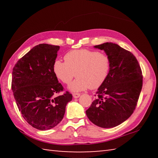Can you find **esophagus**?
<instances>
[{
	"mask_svg": "<svg viewBox=\"0 0 158 158\" xmlns=\"http://www.w3.org/2000/svg\"><path fill=\"white\" fill-rule=\"evenodd\" d=\"M80 95H81V94H80V93H74L73 94L74 98H78L80 96Z\"/></svg>",
	"mask_w": 158,
	"mask_h": 158,
	"instance_id": "34e87169",
	"label": "esophagus"
}]
</instances>
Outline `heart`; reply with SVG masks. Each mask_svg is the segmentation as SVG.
I'll return each mask as SVG.
<instances>
[{
  "label": "heart",
  "mask_w": 158,
  "mask_h": 158,
  "mask_svg": "<svg viewBox=\"0 0 158 158\" xmlns=\"http://www.w3.org/2000/svg\"><path fill=\"white\" fill-rule=\"evenodd\" d=\"M65 62L56 60L53 72L56 78L68 85L75 76L77 78L69 85L73 92L85 89H97L107 79L111 68L109 55L98 51L89 49L73 50L64 56Z\"/></svg>",
  "instance_id": "1"
}]
</instances>
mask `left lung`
Segmentation results:
<instances>
[{"label": "left lung", "mask_w": 158, "mask_h": 158, "mask_svg": "<svg viewBox=\"0 0 158 158\" xmlns=\"http://www.w3.org/2000/svg\"><path fill=\"white\" fill-rule=\"evenodd\" d=\"M95 47L109 55L111 68L85 113L93 124L114 127L126 121L135 111L142 89V72L135 56L119 45L106 42Z\"/></svg>", "instance_id": "left-lung-1"}]
</instances>
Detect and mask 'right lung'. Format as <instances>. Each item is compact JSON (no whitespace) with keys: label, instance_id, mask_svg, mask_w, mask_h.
<instances>
[{"label":"right lung","instance_id":"add662e5","mask_svg":"<svg viewBox=\"0 0 158 158\" xmlns=\"http://www.w3.org/2000/svg\"><path fill=\"white\" fill-rule=\"evenodd\" d=\"M59 46L40 44L19 60L12 69V90L16 103L28 124L40 130L52 129L63 118L73 99L63 91L53 72Z\"/></svg>","mask_w":158,"mask_h":158}]
</instances>
